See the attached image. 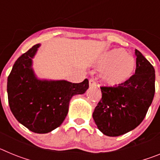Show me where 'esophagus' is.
I'll return each mask as SVG.
<instances>
[{
    "label": "esophagus",
    "mask_w": 160,
    "mask_h": 160,
    "mask_svg": "<svg viewBox=\"0 0 160 160\" xmlns=\"http://www.w3.org/2000/svg\"><path fill=\"white\" fill-rule=\"evenodd\" d=\"M89 85H90V87H96L97 83L94 81V79L90 78V80H89Z\"/></svg>",
    "instance_id": "34e87169"
}]
</instances>
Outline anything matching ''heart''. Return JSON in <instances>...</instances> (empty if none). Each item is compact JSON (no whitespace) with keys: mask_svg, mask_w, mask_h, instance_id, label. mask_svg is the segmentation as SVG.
Masks as SVG:
<instances>
[{"mask_svg":"<svg viewBox=\"0 0 160 160\" xmlns=\"http://www.w3.org/2000/svg\"><path fill=\"white\" fill-rule=\"evenodd\" d=\"M98 66L103 68L100 73L102 81L109 87H118L132 77L136 62L125 50L115 49L104 55L98 62Z\"/></svg>","mask_w":160,"mask_h":160,"instance_id":"obj_1","label":"heart"}]
</instances>
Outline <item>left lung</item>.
<instances>
[{"label":"left lung","mask_w":160,"mask_h":160,"mask_svg":"<svg viewBox=\"0 0 160 160\" xmlns=\"http://www.w3.org/2000/svg\"><path fill=\"white\" fill-rule=\"evenodd\" d=\"M135 53L136 69L129 81L116 87H100L102 98L93 118L98 130L107 136H119L137 128L155 95V69L138 50Z\"/></svg>","instance_id":"8db88e82"}]
</instances>
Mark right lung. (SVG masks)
Returning <instances> with one entry per match:
<instances>
[{"mask_svg": "<svg viewBox=\"0 0 160 160\" xmlns=\"http://www.w3.org/2000/svg\"><path fill=\"white\" fill-rule=\"evenodd\" d=\"M40 44H37L15 62L7 82L9 107L20 123L29 131L46 134L58 128L67 115L71 98L82 94L89 81L72 83L66 80H41L32 65Z\"/></svg>", "mask_w": 160, "mask_h": 160, "instance_id": "obj_1", "label": "right lung"}]
</instances>
